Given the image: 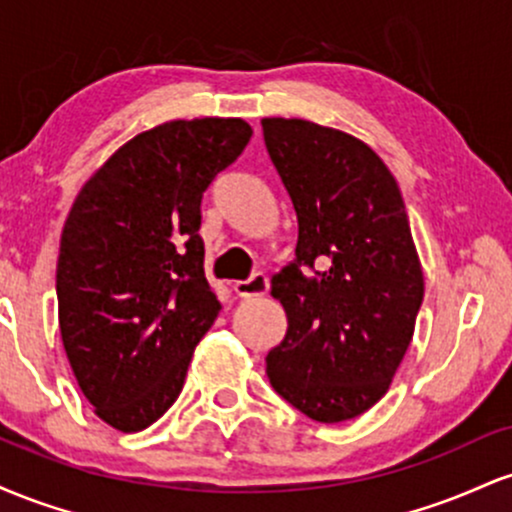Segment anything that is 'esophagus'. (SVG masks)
I'll return each instance as SVG.
<instances>
[{
    "mask_svg": "<svg viewBox=\"0 0 512 512\" xmlns=\"http://www.w3.org/2000/svg\"><path fill=\"white\" fill-rule=\"evenodd\" d=\"M267 289H269L267 276H264L262 272H255V274L250 276V279L236 281V284H233V291H236L240 298H257V296H264V293H267Z\"/></svg>",
    "mask_w": 512,
    "mask_h": 512,
    "instance_id": "1",
    "label": "esophagus"
}]
</instances>
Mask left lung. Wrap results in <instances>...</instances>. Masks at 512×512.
Wrapping results in <instances>:
<instances>
[{
	"label": "left lung",
	"mask_w": 512,
	"mask_h": 512,
	"mask_svg": "<svg viewBox=\"0 0 512 512\" xmlns=\"http://www.w3.org/2000/svg\"><path fill=\"white\" fill-rule=\"evenodd\" d=\"M262 134L298 221L296 257L272 276L289 327L267 378L308 419L339 424L385 395L414 334L424 274L407 207L351 134L284 117Z\"/></svg>",
	"instance_id": "1"
}]
</instances>
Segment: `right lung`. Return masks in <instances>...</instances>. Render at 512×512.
<instances>
[{"mask_svg": "<svg viewBox=\"0 0 512 512\" xmlns=\"http://www.w3.org/2000/svg\"><path fill=\"white\" fill-rule=\"evenodd\" d=\"M250 137L238 117L158 125L117 149L69 211L57 260L62 344L81 392L117 431L166 414L219 315L202 197Z\"/></svg>", "mask_w": 512, "mask_h": 512, "instance_id": "obj_1", "label": "right lung"}]
</instances>
